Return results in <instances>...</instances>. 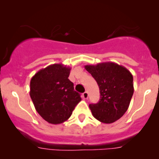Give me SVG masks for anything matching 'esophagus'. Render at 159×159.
Returning a JSON list of instances; mask_svg holds the SVG:
<instances>
[{"instance_id":"34e87169","label":"esophagus","mask_w":159,"mask_h":159,"mask_svg":"<svg viewBox=\"0 0 159 159\" xmlns=\"http://www.w3.org/2000/svg\"><path fill=\"white\" fill-rule=\"evenodd\" d=\"M82 96H83V98H88V96H89L88 93H87V92H84L83 94H82Z\"/></svg>"}]
</instances>
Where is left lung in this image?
<instances>
[{"label": "left lung", "mask_w": 159, "mask_h": 159, "mask_svg": "<svg viewBox=\"0 0 159 159\" xmlns=\"http://www.w3.org/2000/svg\"><path fill=\"white\" fill-rule=\"evenodd\" d=\"M84 68L99 87V101L89 105L93 116L101 123H114L126 112L134 93L132 73L113 62L86 65Z\"/></svg>", "instance_id": "obj_1"}]
</instances>
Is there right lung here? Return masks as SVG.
Returning <instances> with one entry per match:
<instances>
[{"instance_id": "add662e5", "label": "right lung", "mask_w": 159, "mask_h": 159, "mask_svg": "<svg viewBox=\"0 0 159 159\" xmlns=\"http://www.w3.org/2000/svg\"><path fill=\"white\" fill-rule=\"evenodd\" d=\"M70 70L62 63H54L40 69L30 80V96L34 107L49 123L66 121L81 100L68 78Z\"/></svg>"}]
</instances>
